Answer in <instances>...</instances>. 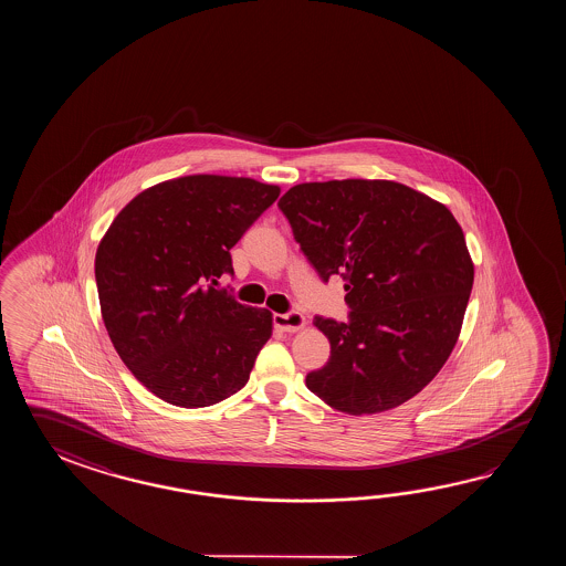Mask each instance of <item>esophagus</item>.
I'll return each instance as SVG.
<instances>
[{
  "label": "esophagus",
  "instance_id": "34e87169",
  "mask_svg": "<svg viewBox=\"0 0 566 566\" xmlns=\"http://www.w3.org/2000/svg\"><path fill=\"white\" fill-rule=\"evenodd\" d=\"M273 322H275V327H279L281 332H301L303 327H307V319L297 312L291 313H277L275 317H273Z\"/></svg>",
  "mask_w": 566,
  "mask_h": 566
}]
</instances>
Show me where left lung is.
Returning <instances> with one entry per match:
<instances>
[{
    "label": "left lung",
    "instance_id": "left-lung-1",
    "mask_svg": "<svg viewBox=\"0 0 566 566\" xmlns=\"http://www.w3.org/2000/svg\"><path fill=\"white\" fill-rule=\"evenodd\" d=\"M279 208L322 279L344 277L352 307L348 324L315 317L332 356L307 388L356 417L419 395L455 348L473 287L451 210L392 180L297 184Z\"/></svg>",
    "mask_w": 566,
    "mask_h": 566
}]
</instances>
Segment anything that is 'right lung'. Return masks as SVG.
Returning <instances> with one entry per match:
<instances>
[{"instance_id": "right-lung-1", "label": "right lung", "mask_w": 566, "mask_h": 566, "mask_svg": "<svg viewBox=\"0 0 566 566\" xmlns=\"http://www.w3.org/2000/svg\"><path fill=\"white\" fill-rule=\"evenodd\" d=\"M279 186L196 174L137 193L96 247L101 315L123 364L157 398L217 405L249 382L273 313L218 291L230 249Z\"/></svg>"}]
</instances>
